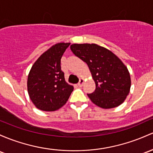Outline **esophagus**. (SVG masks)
Returning a JSON list of instances; mask_svg holds the SVG:
<instances>
[{
	"label": "esophagus",
	"instance_id": "esophagus-1",
	"mask_svg": "<svg viewBox=\"0 0 153 153\" xmlns=\"http://www.w3.org/2000/svg\"><path fill=\"white\" fill-rule=\"evenodd\" d=\"M83 83H84V79H83V78H80V81H79V83H78V86L81 87L82 85H83Z\"/></svg>",
	"mask_w": 153,
	"mask_h": 153
}]
</instances>
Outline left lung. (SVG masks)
Instances as JSON below:
<instances>
[{
	"label": "left lung",
	"mask_w": 153,
	"mask_h": 153,
	"mask_svg": "<svg viewBox=\"0 0 153 153\" xmlns=\"http://www.w3.org/2000/svg\"><path fill=\"white\" fill-rule=\"evenodd\" d=\"M73 53L88 65L96 89L87 94L94 104L103 109L121 105L130 91L131 77L126 66L115 53L95 43H74Z\"/></svg>",
	"instance_id": "8db88e82"
}]
</instances>
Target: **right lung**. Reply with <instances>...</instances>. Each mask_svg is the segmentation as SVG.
Returning <instances> with one entry per match:
<instances>
[{"mask_svg": "<svg viewBox=\"0 0 153 153\" xmlns=\"http://www.w3.org/2000/svg\"><path fill=\"white\" fill-rule=\"evenodd\" d=\"M70 43L52 46L35 62L27 78V91L34 105L43 111H55L66 104L73 91L65 79L61 59Z\"/></svg>", "mask_w": 153, "mask_h": 153, "instance_id": "add662e5", "label": "right lung"}]
</instances>
